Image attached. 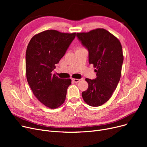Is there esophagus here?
Returning a JSON list of instances; mask_svg holds the SVG:
<instances>
[{
	"label": "esophagus",
	"instance_id": "esophagus-1",
	"mask_svg": "<svg viewBox=\"0 0 147 147\" xmlns=\"http://www.w3.org/2000/svg\"><path fill=\"white\" fill-rule=\"evenodd\" d=\"M80 79H72V81L74 82V83H78L80 82Z\"/></svg>",
	"mask_w": 147,
	"mask_h": 147
}]
</instances>
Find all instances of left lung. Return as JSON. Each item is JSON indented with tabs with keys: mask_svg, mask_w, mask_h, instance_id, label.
Listing matches in <instances>:
<instances>
[{
	"mask_svg": "<svg viewBox=\"0 0 147 147\" xmlns=\"http://www.w3.org/2000/svg\"><path fill=\"white\" fill-rule=\"evenodd\" d=\"M77 37L89 51V63L96 68L95 79L86 78L88 89L82 92L83 99L92 107L101 106L111 97L120 81L123 62L122 46L118 38L104 28Z\"/></svg>",
	"mask_w": 147,
	"mask_h": 147,
	"instance_id": "8db88e82",
	"label": "left lung"
}]
</instances>
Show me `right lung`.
Returning a JSON list of instances; mask_svg holds the SVG:
<instances>
[{"label": "right lung", "mask_w": 147, "mask_h": 147, "mask_svg": "<svg viewBox=\"0 0 147 147\" xmlns=\"http://www.w3.org/2000/svg\"><path fill=\"white\" fill-rule=\"evenodd\" d=\"M76 33H61L48 30L34 35L28 43L26 54V77L34 95L51 109L63 104L70 79H60L52 71L63 57Z\"/></svg>", "instance_id": "1"}]
</instances>
